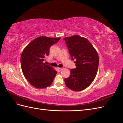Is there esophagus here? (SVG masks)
Returning <instances> with one entry per match:
<instances>
[{
  "mask_svg": "<svg viewBox=\"0 0 123 123\" xmlns=\"http://www.w3.org/2000/svg\"><path fill=\"white\" fill-rule=\"evenodd\" d=\"M57 70H58V72H61V71L62 70V68H58Z\"/></svg>",
  "mask_w": 123,
  "mask_h": 123,
  "instance_id": "esophagus-1",
  "label": "esophagus"
}]
</instances>
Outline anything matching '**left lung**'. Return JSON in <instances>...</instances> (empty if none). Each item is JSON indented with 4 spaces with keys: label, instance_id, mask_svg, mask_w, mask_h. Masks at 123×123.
Wrapping results in <instances>:
<instances>
[{
    "label": "left lung",
    "instance_id": "8db88e82",
    "mask_svg": "<svg viewBox=\"0 0 123 123\" xmlns=\"http://www.w3.org/2000/svg\"><path fill=\"white\" fill-rule=\"evenodd\" d=\"M76 69H70V75L65 79L66 86L74 91L84 90L94 80L97 74L99 58L90 42L79 35L64 38Z\"/></svg>",
    "mask_w": 123,
    "mask_h": 123
}]
</instances>
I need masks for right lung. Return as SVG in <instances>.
Segmentation results:
<instances>
[{"mask_svg": "<svg viewBox=\"0 0 123 123\" xmlns=\"http://www.w3.org/2000/svg\"><path fill=\"white\" fill-rule=\"evenodd\" d=\"M61 38L40 36L32 40L24 49L20 58L22 71L32 86L44 89L52 83L56 71L43 61L49 55L50 47Z\"/></svg>", "mask_w": 123, "mask_h": 123, "instance_id": "1", "label": "right lung"}]
</instances>
